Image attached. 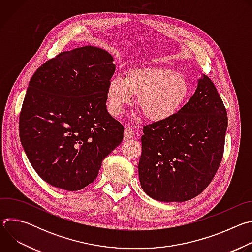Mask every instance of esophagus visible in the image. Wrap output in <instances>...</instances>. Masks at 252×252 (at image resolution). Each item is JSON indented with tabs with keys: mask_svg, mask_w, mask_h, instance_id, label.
<instances>
[{
	"mask_svg": "<svg viewBox=\"0 0 252 252\" xmlns=\"http://www.w3.org/2000/svg\"><path fill=\"white\" fill-rule=\"evenodd\" d=\"M134 135V132L132 130V128L130 127H126L125 129V132H124V138L126 140V139H130L132 138Z\"/></svg>",
	"mask_w": 252,
	"mask_h": 252,
	"instance_id": "1",
	"label": "esophagus"
}]
</instances>
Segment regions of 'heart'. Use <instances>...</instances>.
<instances>
[{"mask_svg":"<svg viewBox=\"0 0 252 252\" xmlns=\"http://www.w3.org/2000/svg\"><path fill=\"white\" fill-rule=\"evenodd\" d=\"M189 86L186 78L170 68L161 66L135 67L126 78L113 77L106 89L107 110L113 116L123 113L133 94L146 117L153 122H163L173 117L188 97Z\"/></svg>","mask_w":252,"mask_h":252,"instance_id":"b5f03b06","label":"heart"}]
</instances>
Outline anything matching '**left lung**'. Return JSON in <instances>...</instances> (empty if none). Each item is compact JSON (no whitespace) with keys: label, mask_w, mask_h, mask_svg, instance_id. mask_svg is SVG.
I'll list each match as a JSON object with an SVG mask.
<instances>
[{"label":"left lung","mask_w":252,"mask_h":252,"mask_svg":"<svg viewBox=\"0 0 252 252\" xmlns=\"http://www.w3.org/2000/svg\"><path fill=\"white\" fill-rule=\"evenodd\" d=\"M227 113L207 76L173 117L143 126L138 176L149 196L182 202L201 193L222 160Z\"/></svg>","instance_id":"obj_1"}]
</instances>
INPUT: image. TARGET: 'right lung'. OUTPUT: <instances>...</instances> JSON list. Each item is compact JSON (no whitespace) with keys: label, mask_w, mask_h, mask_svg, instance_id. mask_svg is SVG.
<instances>
[{"label":"right lung","mask_w":252,"mask_h":252,"mask_svg":"<svg viewBox=\"0 0 252 252\" xmlns=\"http://www.w3.org/2000/svg\"><path fill=\"white\" fill-rule=\"evenodd\" d=\"M106 51L86 46L60 53L32 75L20 114V138L49 185L80 190L124 138V126L106 110L116 64Z\"/></svg>","instance_id":"add662e5"}]
</instances>
